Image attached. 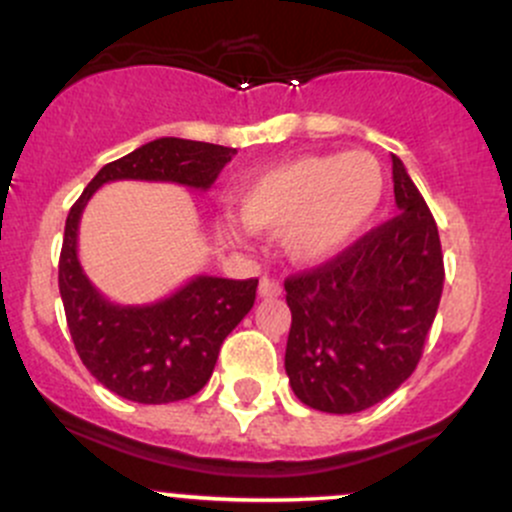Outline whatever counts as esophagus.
Here are the masks:
<instances>
[{
	"label": "esophagus",
	"mask_w": 512,
	"mask_h": 512,
	"mask_svg": "<svg viewBox=\"0 0 512 512\" xmlns=\"http://www.w3.org/2000/svg\"><path fill=\"white\" fill-rule=\"evenodd\" d=\"M257 294H260L262 299L279 297V294H282V284H279L277 279H272V277H262L260 287H257Z\"/></svg>",
	"instance_id": "obj_1"
}]
</instances>
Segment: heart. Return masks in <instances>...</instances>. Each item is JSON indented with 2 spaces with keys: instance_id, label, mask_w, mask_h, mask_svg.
Segmentation results:
<instances>
[{
  "instance_id": "obj_1",
  "label": "heart",
  "mask_w": 512,
  "mask_h": 512,
  "mask_svg": "<svg viewBox=\"0 0 512 512\" xmlns=\"http://www.w3.org/2000/svg\"><path fill=\"white\" fill-rule=\"evenodd\" d=\"M385 169L363 149L311 154L262 171L238 193L247 228L284 235V250L301 265H319L346 250L380 211ZM225 235L240 238L235 225Z\"/></svg>"
}]
</instances>
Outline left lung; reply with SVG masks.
Instances as JSON below:
<instances>
[{
	"mask_svg": "<svg viewBox=\"0 0 512 512\" xmlns=\"http://www.w3.org/2000/svg\"><path fill=\"white\" fill-rule=\"evenodd\" d=\"M397 215L326 265L284 282L289 385L306 407L353 414L383 402L417 368L444 287L439 230L392 154Z\"/></svg>",
	"mask_w": 512,
	"mask_h": 512,
	"instance_id": "left-lung-1",
	"label": "left lung"
}]
</instances>
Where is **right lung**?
<instances>
[{"label": "right lung", "mask_w": 512, "mask_h": 512, "mask_svg": "<svg viewBox=\"0 0 512 512\" xmlns=\"http://www.w3.org/2000/svg\"><path fill=\"white\" fill-rule=\"evenodd\" d=\"M233 154L238 152L220 144L154 139L102 166L68 213L58 289L75 351L98 383L125 400L166 405L196 395L211 380L228 333L255 304L257 279L198 274L154 304H115L80 267V215L110 181H164L208 191Z\"/></svg>", "instance_id": "1"}]
</instances>
